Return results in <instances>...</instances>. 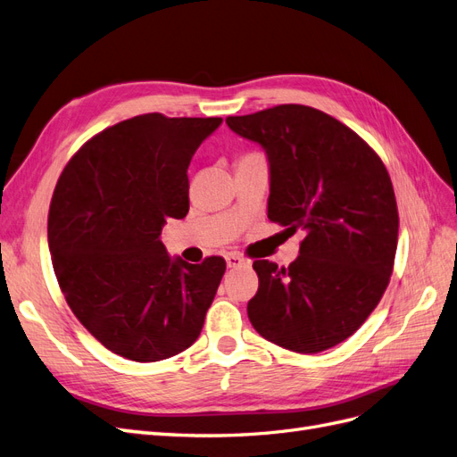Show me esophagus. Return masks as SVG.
I'll list each match as a JSON object with an SVG mask.
<instances>
[{
    "mask_svg": "<svg viewBox=\"0 0 457 457\" xmlns=\"http://www.w3.org/2000/svg\"><path fill=\"white\" fill-rule=\"evenodd\" d=\"M226 264H228V268H239V266L246 264V260L237 253H229V254H226Z\"/></svg>",
    "mask_w": 457,
    "mask_h": 457,
    "instance_id": "obj_1",
    "label": "esophagus"
}]
</instances>
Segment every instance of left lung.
<instances>
[{
	"label": "left lung",
	"instance_id": "8db88e82",
	"mask_svg": "<svg viewBox=\"0 0 457 457\" xmlns=\"http://www.w3.org/2000/svg\"><path fill=\"white\" fill-rule=\"evenodd\" d=\"M226 124L266 153L268 218L306 233L289 268L253 264V328L298 354L346 341L379 304L395 266L398 208L385 164L358 134L312 107L279 105Z\"/></svg>",
	"mask_w": 457,
	"mask_h": 457
}]
</instances>
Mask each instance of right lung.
I'll return each mask as SVG.
<instances>
[{
  "label": "right lung",
  "mask_w": 457,
  "mask_h": 457,
  "mask_svg": "<svg viewBox=\"0 0 457 457\" xmlns=\"http://www.w3.org/2000/svg\"><path fill=\"white\" fill-rule=\"evenodd\" d=\"M221 119L139 114L78 151L57 181L47 243L74 316L114 354L161 361L201 335L224 258L189 264L161 241L189 211L187 168Z\"/></svg>",
  "instance_id": "1"
}]
</instances>
